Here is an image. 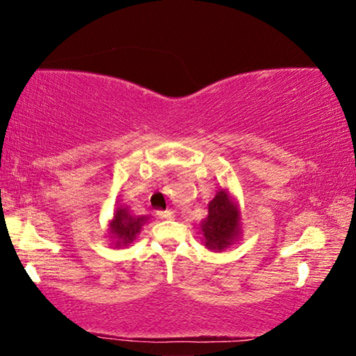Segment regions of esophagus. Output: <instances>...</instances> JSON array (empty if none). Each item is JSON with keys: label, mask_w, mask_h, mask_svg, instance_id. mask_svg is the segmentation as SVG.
Segmentation results:
<instances>
[{"label": "esophagus", "mask_w": 356, "mask_h": 356, "mask_svg": "<svg viewBox=\"0 0 356 356\" xmlns=\"http://www.w3.org/2000/svg\"><path fill=\"white\" fill-rule=\"evenodd\" d=\"M159 215H160V218H165V220H174V218H176V213H174L172 210H160Z\"/></svg>", "instance_id": "esophagus-1"}]
</instances>
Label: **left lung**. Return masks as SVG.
Wrapping results in <instances>:
<instances>
[{
    "label": "left lung",
    "mask_w": 356,
    "mask_h": 356,
    "mask_svg": "<svg viewBox=\"0 0 356 356\" xmlns=\"http://www.w3.org/2000/svg\"><path fill=\"white\" fill-rule=\"evenodd\" d=\"M207 218L200 225L204 243L209 250L222 251L240 236V210L227 190L216 191L209 202Z\"/></svg>",
    "instance_id": "8db88e82"
}]
</instances>
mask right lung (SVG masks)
<instances>
[{"instance_id": "1", "label": "right lung", "mask_w": 356, "mask_h": 356, "mask_svg": "<svg viewBox=\"0 0 356 356\" xmlns=\"http://www.w3.org/2000/svg\"><path fill=\"white\" fill-rule=\"evenodd\" d=\"M149 216H135L127 207H118L110 222V234L116 238V246H129L134 242Z\"/></svg>"}]
</instances>
